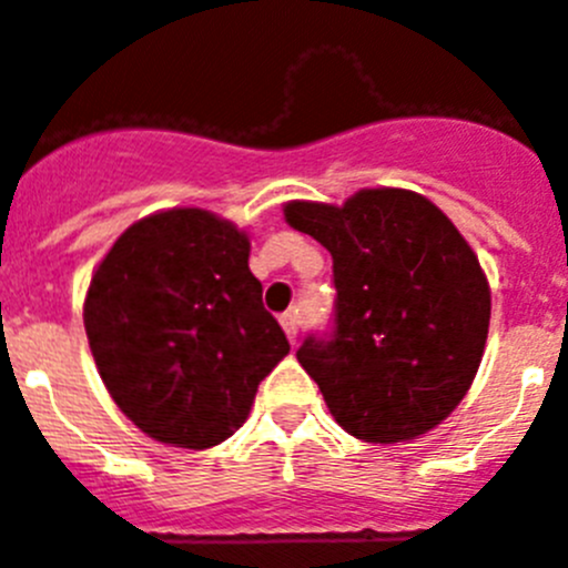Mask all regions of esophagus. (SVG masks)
Listing matches in <instances>:
<instances>
[{"label": "esophagus", "mask_w": 568, "mask_h": 568, "mask_svg": "<svg viewBox=\"0 0 568 568\" xmlns=\"http://www.w3.org/2000/svg\"><path fill=\"white\" fill-rule=\"evenodd\" d=\"M280 324H283V329H285V335H288L291 344H296V335H300V322H296V313H283Z\"/></svg>", "instance_id": "34e87169"}]
</instances>
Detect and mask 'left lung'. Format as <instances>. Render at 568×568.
<instances>
[{"mask_svg":"<svg viewBox=\"0 0 568 568\" xmlns=\"http://www.w3.org/2000/svg\"><path fill=\"white\" fill-rule=\"evenodd\" d=\"M285 222L333 255V329L296 361L349 436L396 444L458 407L480 368L491 291L453 222L405 189H363L341 207L288 202Z\"/></svg>","mask_w":568,"mask_h":568,"instance_id":"left-lung-1","label":"left lung"}]
</instances>
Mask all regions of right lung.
<instances>
[{
    "instance_id": "obj_1",
    "label": "right lung",
    "mask_w": 568,
    "mask_h": 568,
    "mask_svg": "<svg viewBox=\"0 0 568 568\" xmlns=\"http://www.w3.org/2000/svg\"><path fill=\"white\" fill-rule=\"evenodd\" d=\"M250 272V239L202 207L152 213L119 235L82 307L99 377L150 438L227 442L288 355Z\"/></svg>"
}]
</instances>
